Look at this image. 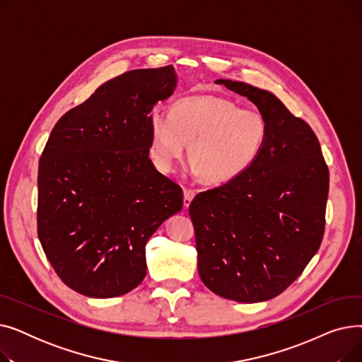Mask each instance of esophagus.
<instances>
[{"instance_id":"obj_1","label":"esophagus","mask_w":362,"mask_h":362,"mask_svg":"<svg viewBox=\"0 0 362 362\" xmlns=\"http://www.w3.org/2000/svg\"><path fill=\"white\" fill-rule=\"evenodd\" d=\"M194 197H195V192L192 191V189H183V205H185V208L191 205Z\"/></svg>"}]
</instances>
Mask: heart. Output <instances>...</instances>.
Segmentation results:
<instances>
[{"instance_id":"heart-1","label":"heart","mask_w":362,"mask_h":362,"mask_svg":"<svg viewBox=\"0 0 362 362\" xmlns=\"http://www.w3.org/2000/svg\"><path fill=\"white\" fill-rule=\"evenodd\" d=\"M148 129V156L158 171L171 173L187 144L191 170L208 183H227L245 173L269 136L261 111L218 95L180 100L168 114L152 111Z\"/></svg>"}]
</instances>
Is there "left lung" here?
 I'll list each match as a JSON object with an SVG mask.
<instances>
[{
	"mask_svg": "<svg viewBox=\"0 0 362 362\" xmlns=\"http://www.w3.org/2000/svg\"><path fill=\"white\" fill-rule=\"evenodd\" d=\"M216 83L254 103L269 136L245 173L189 205L198 273L221 298L269 300L291 286L320 248L329 168L313 129L274 93L229 79Z\"/></svg>",
	"mask_w": 362,
	"mask_h": 362,
	"instance_id": "1",
	"label": "left lung"
}]
</instances>
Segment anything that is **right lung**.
<instances>
[{"instance_id": "1", "label": "right lung", "mask_w": 362, "mask_h": 362, "mask_svg": "<svg viewBox=\"0 0 362 362\" xmlns=\"http://www.w3.org/2000/svg\"><path fill=\"white\" fill-rule=\"evenodd\" d=\"M173 66L126 71L54 126L37 170V236L52 269L89 298L135 289L145 245L183 205L148 156V119L175 92Z\"/></svg>"}]
</instances>
